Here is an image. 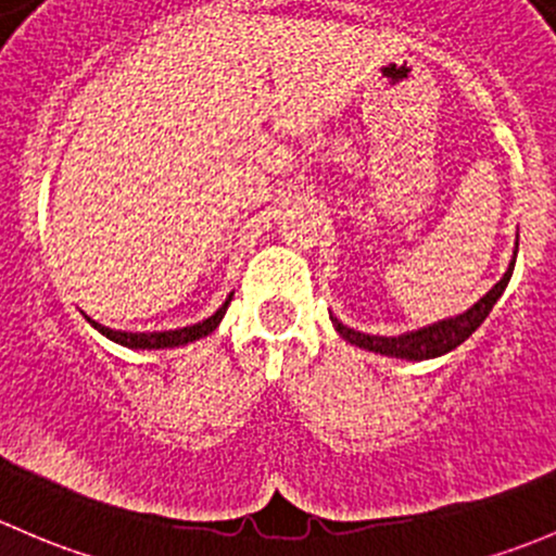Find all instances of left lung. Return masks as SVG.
Wrapping results in <instances>:
<instances>
[{"label": "left lung", "mask_w": 556, "mask_h": 556, "mask_svg": "<svg viewBox=\"0 0 556 556\" xmlns=\"http://www.w3.org/2000/svg\"><path fill=\"white\" fill-rule=\"evenodd\" d=\"M517 249H519V243H517ZM517 249H514V260H511V265H508V270L503 273V278L492 286L488 294L477 302V305H471L466 313H460V316H455V318H444V320H439V324L422 326V329L406 331V334H399V337L364 334V331H356V329H351V326L342 324L340 318H334V316H329V318H331V324H334V329L340 331L342 340H348L351 345H356V348H364V351L380 353V356L406 358V362H426V358L444 356V353L455 351L460 342H466L468 337H471L473 331L484 324V318L490 316L492 305L501 300V294L506 291L508 280H511L514 262H517Z\"/></svg>", "instance_id": "8db88e82"}]
</instances>
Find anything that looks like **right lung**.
Instances as JSON below:
<instances>
[{"label": "right lung", "instance_id": "1", "mask_svg": "<svg viewBox=\"0 0 556 556\" xmlns=\"http://www.w3.org/2000/svg\"><path fill=\"white\" fill-rule=\"evenodd\" d=\"M230 300H232V294L227 296L225 305H222L214 316L200 320V324L181 326V329H168V331H117V329H109V326H101L99 320H93L88 316L85 318L90 320V326H93V329H99L101 334L109 337L112 342H117V345L134 348V351H160V348H179V345H187V342L200 340V337H208L211 331L222 324V318H225Z\"/></svg>", "mask_w": 556, "mask_h": 556}]
</instances>
